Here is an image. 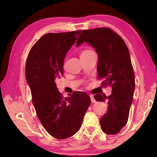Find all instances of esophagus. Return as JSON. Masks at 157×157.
Here are the masks:
<instances>
[{
    "instance_id": "esophagus-1",
    "label": "esophagus",
    "mask_w": 157,
    "mask_h": 157,
    "mask_svg": "<svg viewBox=\"0 0 157 157\" xmlns=\"http://www.w3.org/2000/svg\"><path fill=\"white\" fill-rule=\"evenodd\" d=\"M90 98H91V102H92V103H95V102H96V100H95V98H94V95H90Z\"/></svg>"
}]
</instances>
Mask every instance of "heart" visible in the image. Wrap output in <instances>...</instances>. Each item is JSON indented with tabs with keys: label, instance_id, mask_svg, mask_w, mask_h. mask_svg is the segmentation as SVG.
Listing matches in <instances>:
<instances>
[{
	"label": "heart",
	"instance_id": "1",
	"mask_svg": "<svg viewBox=\"0 0 157 157\" xmlns=\"http://www.w3.org/2000/svg\"><path fill=\"white\" fill-rule=\"evenodd\" d=\"M92 52V51H91V50H84V51L82 52V53H87V52Z\"/></svg>",
	"mask_w": 157,
	"mask_h": 157
}]
</instances>
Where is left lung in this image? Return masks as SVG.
<instances>
[{
    "label": "left lung",
    "instance_id": "1",
    "mask_svg": "<svg viewBox=\"0 0 157 157\" xmlns=\"http://www.w3.org/2000/svg\"><path fill=\"white\" fill-rule=\"evenodd\" d=\"M83 42L94 47L98 55L97 71L102 86H109L108 97L96 94V101L107 102V111L100 118L101 129L107 134H116L128 121L135 89V79L129 50L121 37L108 28L83 30L77 46Z\"/></svg>",
    "mask_w": 157,
    "mask_h": 157
}]
</instances>
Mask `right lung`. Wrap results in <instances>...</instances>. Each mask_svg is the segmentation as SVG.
Returning a JSON list of instances; mask_svg holds the SVG:
<instances>
[{
	"mask_svg": "<svg viewBox=\"0 0 157 157\" xmlns=\"http://www.w3.org/2000/svg\"><path fill=\"white\" fill-rule=\"evenodd\" d=\"M80 30L48 33L32 48L26 61L25 78L36 116L55 139H65L78 132L91 104L89 95L75 91L63 98L55 81L63 76L66 53Z\"/></svg>",
	"mask_w": 157,
	"mask_h": 157,
	"instance_id": "1",
	"label": "right lung"
}]
</instances>
